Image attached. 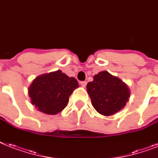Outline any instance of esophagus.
Returning <instances> with one entry per match:
<instances>
[{"instance_id":"obj_1","label":"esophagus","mask_w":158,"mask_h":158,"mask_svg":"<svg viewBox=\"0 0 158 158\" xmlns=\"http://www.w3.org/2000/svg\"><path fill=\"white\" fill-rule=\"evenodd\" d=\"M80 84H81L82 87H83V88H85L86 85H87V82H86V81H82V82H80Z\"/></svg>"}]
</instances>
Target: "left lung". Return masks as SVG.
<instances>
[{"label":"left lung","mask_w":158,"mask_h":158,"mask_svg":"<svg viewBox=\"0 0 158 158\" xmlns=\"http://www.w3.org/2000/svg\"><path fill=\"white\" fill-rule=\"evenodd\" d=\"M87 91L97 112L110 116L124 108L130 97L127 85L108 71H101L87 84Z\"/></svg>","instance_id":"8db88e82"}]
</instances>
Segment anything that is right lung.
<instances>
[{
	"label": "right lung",
	"instance_id": "1",
	"mask_svg": "<svg viewBox=\"0 0 158 158\" xmlns=\"http://www.w3.org/2000/svg\"><path fill=\"white\" fill-rule=\"evenodd\" d=\"M78 87L75 78L57 70L36 77L28 88V94L31 104L40 112L57 114L66 108L69 97Z\"/></svg>",
	"mask_w": 158,
	"mask_h": 158
}]
</instances>
